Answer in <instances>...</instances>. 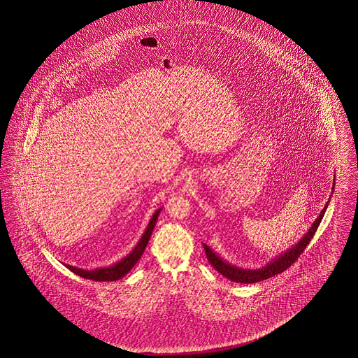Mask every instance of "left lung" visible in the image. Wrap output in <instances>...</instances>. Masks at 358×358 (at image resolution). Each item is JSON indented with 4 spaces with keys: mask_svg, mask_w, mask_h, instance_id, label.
<instances>
[{
    "mask_svg": "<svg viewBox=\"0 0 358 358\" xmlns=\"http://www.w3.org/2000/svg\"><path fill=\"white\" fill-rule=\"evenodd\" d=\"M329 206V201L327 204L324 206L321 215L317 217V220L314 221L313 225L309 229V231L306 233V236H303V239L294 245L291 250H288L287 252L280 255L279 257H277L275 260L269 262L266 266H264L262 269H257V271H247V269H239L236 266L230 265L229 262H225L222 259H220L217 255L215 252H212L210 247L207 244H203L204 245V250H206V256L208 259L210 265L216 269V271L222 274L224 277H227V279L236 282V283H256V282H260L264 279L271 278L273 275H277L279 273L286 271L288 269L294 262H296L299 259V256L301 253L304 252V250L306 248V245L309 244V242L312 241L317 229L321 224V220L323 218V215L326 212V208Z\"/></svg>",
    "mask_w": 358,
    "mask_h": 358,
    "instance_id": "left-lung-1",
    "label": "left lung"
}]
</instances>
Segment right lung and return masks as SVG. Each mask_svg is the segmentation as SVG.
Wrapping results in <instances>:
<instances>
[{"instance_id": "right-lung-1", "label": "right lung", "mask_w": 358, "mask_h": 358, "mask_svg": "<svg viewBox=\"0 0 358 358\" xmlns=\"http://www.w3.org/2000/svg\"><path fill=\"white\" fill-rule=\"evenodd\" d=\"M159 212H160V210H157L154 213V216L151 218L146 231L143 233V236L141 238L138 244L136 245V248L125 259H122V262L115 264L113 266L96 269V271H84V269H79V268H75V266H71V265H66V266L71 271H73L75 274H78V275L83 277V278L93 279V280H99V282H108V280H116V279L122 278L136 265V262L140 260L141 256H142V253L145 251L148 241H150V236L152 234V230H154V227H155Z\"/></svg>"}]
</instances>
